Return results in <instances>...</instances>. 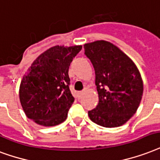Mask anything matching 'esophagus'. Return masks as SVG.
<instances>
[{
  "label": "esophagus",
  "instance_id": "34e87169",
  "mask_svg": "<svg viewBox=\"0 0 160 160\" xmlns=\"http://www.w3.org/2000/svg\"><path fill=\"white\" fill-rule=\"evenodd\" d=\"M84 94H85V91H79V92H78V96H79V97H81Z\"/></svg>",
  "mask_w": 160,
  "mask_h": 160
}]
</instances>
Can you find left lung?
Wrapping results in <instances>:
<instances>
[{"label": "left lung", "instance_id": "1", "mask_svg": "<svg viewBox=\"0 0 160 160\" xmlns=\"http://www.w3.org/2000/svg\"><path fill=\"white\" fill-rule=\"evenodd\" d=\"M85 54L96 73L99 103L89 111L93 122L105 128L123 125L135 114L143 92V84L134 62L113 43L98 40L85 43Z\"/></svg>", "mask_w": 160, "mask_h": 160}]
</instances>
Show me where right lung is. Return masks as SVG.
<instances>
[{
    "instance_id": "add662e5",
    "label": "right lung",
    "mask_w": 160,
    "mask_h": 160,
    "mask_svg": "<svg viewBox=\"0 0 160 160\" xmlns=\"http://www.w3.org/2000/svg\"><path fill=\"white\" fill-rule=\"evenodd\" d=\"M81 45H56L41 53L21 81L19 98L24 112L44 127L62 123L74 102L69 90V68Z\"/></svg>"
}]
</instances>
